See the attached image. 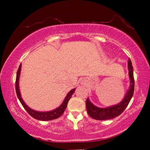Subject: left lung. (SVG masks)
Returning a JSON list of instances; mask_svg holds the SVG:
<instances>
[{"label":"left lung","mask_w":150,"mask_h":150,"mask_svg":"<svg viewBox=\"0 0 150 150\" xmlns=\"http://www.w3.org/2000/svg\"><path fill=\"white\" fill-rule=\"evenodd\" d=\"M128 74L130 80V86L127 92L124 100L116 105L109 106L107 108H99L93 105L89 100H86V108L89 115L94 120H106L116 117L124 112L127 106L128 105L131 98H132L134 90V80L133 75V67L130 59H128Z\"/></svg>","instance_id":"obj_1"}]
</instances>
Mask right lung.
Wrapping results in <instances>:
<instances>
[{"mask_svg":"<svg viewBox=\"0 0 150 150\" xmlns=\"http://www.w3.org/2000/svg\"><path fill=\"white\" fill-rule=\"evenodd\" d=\"M21 66H22V63L20 65L19 68L18 69L17 71V74H16V94H17V96L19 99L20 102H21L22 105L23 106V107L24 108L28 114L30 115V116L33 117L36 119V120H41V121H49V120H55V119L59 118V117L62 115V114L64 112L65 108L67 107V103H68V101L70 99L71 96L74 93V92L75 91L76 89H74L72 90H71L70 91L67 93V95L66 97H65L64 101L62 104H61L60 106H59L58 108H56V109L51 110V111H48V112H39V111H36V110H34L30 108L28 106L26 105V104L24 103V102L22 100V98L21 97V95H20V89H19V77H20V70H21Z\"/></svg>","mask_w":150,"mask_h":150,"instance_id":"right-lung-1","label":"right lung"}]
</instances>
